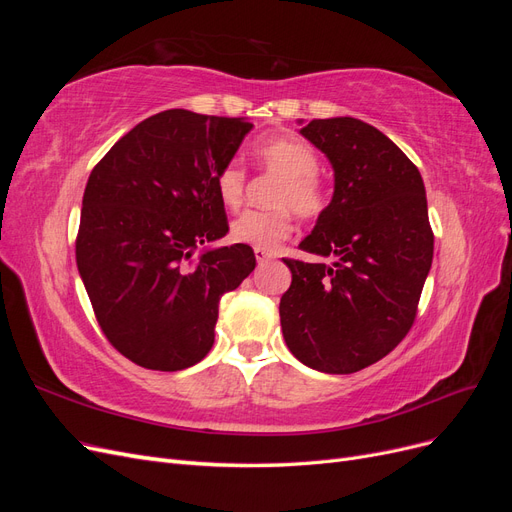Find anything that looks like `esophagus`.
Returning a JSON list of instances; mask_svg holds the SVG:
<instances>
[{"label": "esophagus", "mask_w": 512, "mask_h": 512, "mask_svg": "<svg viewBox=\"0 0 512 512\" xmlns=\"http://www.w3.org/2000/svg\"><path fill=\"white\" fill-rule=\"evenodd\" d=\"M254 254H256V260H258V265H265V262H269L271 258H275L269 250H262V247H256L254 250Z\"/></svg>", "instance_id": "1"}]
</instances>
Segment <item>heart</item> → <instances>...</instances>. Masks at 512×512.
<instances>
[{
	"instance_id": "1",
	"label": "heart",
	"mask_w": 512,
	"mask_h": 512,
	"mask_svg": "<svg viewBox=\"0 0 512 512\" xmlns=\"http://www.w3.org/2000/svg\"><path fill=\"white\" fill-rule=\"evenodd\" d=\"M256 162L280 177L271 192V209L243 211L230 224V239L262 250L284 241L292 232V211L301 220H316L327 207V194L318 179L316 151L297 136H269L254 145ZM215 192L220 203L237 209L245 196V170L237 162L224 164L215 175Z\"/></svg>"
}]
</instances>
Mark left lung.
<instances>
[{
	"instance_id": "left-lung-1",
	"label": "left lung",
	"mask_w": 512,
	"mask_h": 512,
	"mask_svg": "<svg viewBox=\"0 0 512 512\" xmlns=\"http://www.w3.org/2000/svg\"><path fill=\"white\" fill-rule=\"evenodd\" d=\"M301 134L331 160L335 194L299 247L335 262L284 258L292 282L282 331L307 367L354 374L414 324L433 258L425 185L406 153L361 119H314Z\"/></svg>"
}]
</instances>
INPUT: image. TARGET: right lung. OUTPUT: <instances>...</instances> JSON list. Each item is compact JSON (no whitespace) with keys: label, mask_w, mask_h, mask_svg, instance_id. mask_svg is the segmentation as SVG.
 <instances>
[{"label":"right lung","mask_w":512,"mask_h":512,"mask_svg":"<svg viewBox=\"0 0 512 512\" xmlns=\"http://www.w3.org/2000/svg\"><path fill=\"white\" fill-rule=\"evenodd\" d=\"M250 128L170 108L121 136L91 170L76 265L104 337L136 365L179 371L203 361L222 294L256 267L243 243L194 258L228 232L215 175Z\"/></svg>","instance_id":"add662e5"}]
</instances>
